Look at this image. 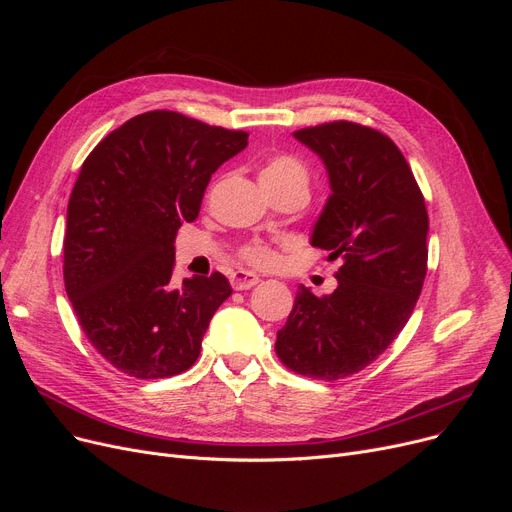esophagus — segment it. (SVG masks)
Masks as SVG:
<instances>
[{
    "instance_id": "esophagus-1",
    "label": "esophagus",
    "mask_w": 512,
    "mask_h": 512,
    "mask_svg": "<svg viewBox=\"0 0 512 512\" xmlns=\"http://www.w3.org/2000/svg\"><path fill=\"white\" fill-rule=\"evenodd\" d=\"M259 282H261V278H259L257 274L245 272V270H238V272H234V274L230 276V284H232L234 290H249V288H253L255 284H259Z\"/></svg>"
}]
</instances>
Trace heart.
<instances>
[{
    "mask_svg": "<svg viewBox=\"0 0 512 512\" xmlns=\"http://www.w3.org/2000/svg\"><path fill=\"white\" fill-rule=\"evenodd\" d=\"M259 182L265 191H276V188H309V172L299 157L290 153H278L265 161L259 170ZM242 259L257 267H272L276 263V253L265 245H251L242 249Z\"/></svg>",
    "mask_w": 512,
    "mask_h": 512,
    "instance_id": "obj_1",
    "label": "heart"
}]
</instances>
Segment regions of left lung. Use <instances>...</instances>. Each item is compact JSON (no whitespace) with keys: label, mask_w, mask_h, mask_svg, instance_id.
Listing matches in <instances>:
<instances>
[{"label":"left lung","mask_w":512,"mask_h":512,"mask_svg":"<svg viewBox=\"0 0 512 512\" xmlns=\"http://www.w3.org/2000/svg\"><path fill=\"white\" fill-rule=\"evenodd\" d=\"M319 155L332 195L311 245L340 259L338 288L299 286L276 353L317 380H342L378 359L407 326L427 272V209L405 155L380 130L328 122L294 132Z\"/></svg>","instance_id":"8db88e82"}]
</instances>
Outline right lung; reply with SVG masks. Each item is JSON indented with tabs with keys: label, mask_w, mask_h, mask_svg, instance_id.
Returning a JSON list of instances; mask_svg holds the SVG:
<instances>
[{
	"label": "right lung",
	"mask_w": 512,
	"mask_h": 512,
	"mask_svg": "<svg viewBox=\"0 0 512 512\" xmlns=\"http://www.w3.org/2000/svg\"><path fill=\"white\" fill-rule=\"evenodd\" d=\"M249 134L155 110L89 153L68 201L64 284L95 351L139 380L191 367L213 313L230 297L213 272L172 286L174 240L197 220L211 174Z\"/></svg>",
	"instance_id": "add662e5"
}]
</instances>
